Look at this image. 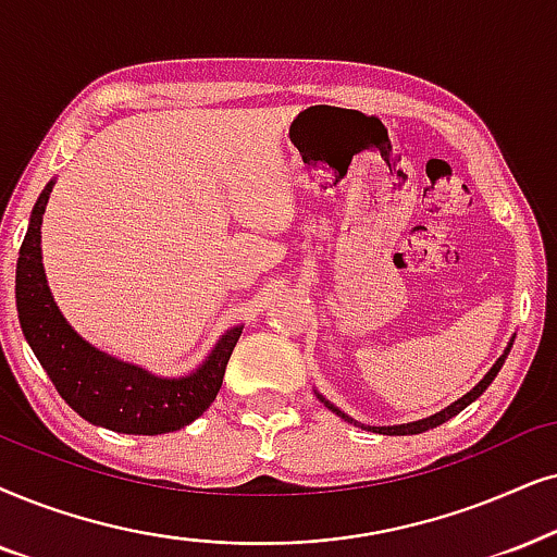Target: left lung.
Listing matches in <instances>:
<instances>
[{"label":"left lung","mask_w":557,"mask_h":557,"mask_svg":"<svg viewBox=\"0 0 557 557\" xmlns=\"http://www.w3.org/2000/svg\"><path fill=\"white\" fill-rule=\"evenodd\" d=\"M511 344H513V339L509 342V347H506V349H504V355H502V357H498V360H496V364H494V368H491L488 372H485V377L481 380V383H478V385H475V388H473V391H470V393H466V396H462V398H457V400H455V404H449L447 408H442V411H440V413H434V417H426V419L411 421V424H398V426H362V429H368V432H377V434L404 436V434H421V432H426V429H434V426L445 424V421H447V419H453V417H457V413H460V411H462V408H466V406H470V404H473V400H475L478 396H481V393H483L485 388H488V385H491V383H494V377L498 375V370H502V364H504V360H506V355H509ZM319 398L323 400V404H326V406L331 408V411H336V413H339V417H342V419H347V421H351L349 417H344V413L339 411V408H336V406H331L326 398H323V396H319Z\"/></svg>","instance_id":"left-lung-1"}]
</instances>
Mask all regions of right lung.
<instances>
[{"instance_id":"add662e5","label":"right lung","mask_w":557,"mask_h":557,"mask_svg":"<svg viewBox=\"0 0 557 557\" xmlns=\"http://www.w3.org/2000/svg\"><path fill=\"white\" fill-rule=\"evenodd\" d=\"M53 182H48L30 213L20 246L15 298L20 326L44 364L59 396L89 424L121 434H166L193 424L221 391L244 326L218 339L208 360L185 377H159L138 364L115 360L84 342L55 306L40 257V223Z\"/></svg>"}]
</instances>
